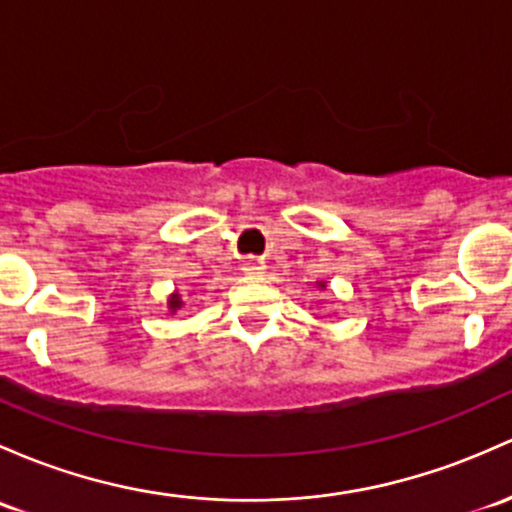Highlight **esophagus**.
I'll return each mask as SVG.
<instances>
[{"label":"esophagus","mask_w":512,"mask_h":512,"mask_svg":"<svg viewBox=\"0 0 512 512\" xmlns=\"http://www.w3.org/2000/svg\"><path fill=\"white\" fill-rule=\"evenodd\" d=\"M262 270H265V262L257 260V257H247V260L242 262V272L257 274V272H262Z\"/></svg>","instance_id":"34e87169"}]
</instances>
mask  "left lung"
Returning <instances> with one entry per match:
<instances>
[{
    "instance_id": "8db88e82",
    "label": "left lung",
    "mask_w": 512,
    "mask_h": 512,
    "mask_svg": "<svg viewBox=\"0 0 512 512\" xmlns=\"http://www.w3.org/2000/svg\"><path fill=\"white\" fill-rule=\"evenodd\" d=\"M321 287H324V284H321Z\"/></svg>"
}]
</instances>
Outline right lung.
I'll return each mask as SVG.
<instances>
[{
    "mask_svg": "<svg viewBox=\"0 0 512 512\" xmlns=\"http://www.w3.org/2000/svg\"><path fill=\"white\" fill-rule=\"evenodd\" d=\"M181 304H184V301H181V294H179V292L171 294V297H169V309H171V311L181 309Z\"/></svg>",
    "mask_w": 512,
    "mask_h": 512,
    "instance_id": "add662e5",
    "label": "right lung"
}]
</instances>
